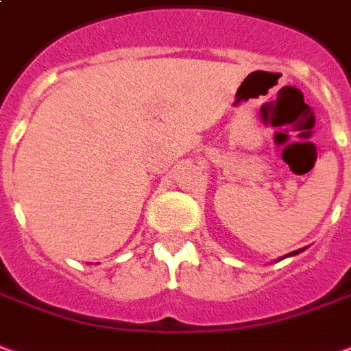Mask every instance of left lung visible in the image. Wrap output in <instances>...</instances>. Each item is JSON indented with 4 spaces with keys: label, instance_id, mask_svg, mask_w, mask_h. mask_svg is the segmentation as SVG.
I'll return each mask as SVG.
<instances>
[{
    "label": "left lung",
    "instance_id": "8db88e82",
    "mask_svg": "<svg viewBox=\"0 0 351 351\" xmlns=\"http://www.w3.org/2000/svg\"><path fill=\"white\" fill-rule=\"evenodd\" d=\"M295 253H300V251H294V253H292V255H295Z\"/></svg>",
    "mask_w": 351,
    "mask_h": 351
}]
</instances>
